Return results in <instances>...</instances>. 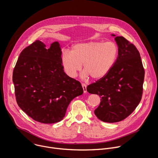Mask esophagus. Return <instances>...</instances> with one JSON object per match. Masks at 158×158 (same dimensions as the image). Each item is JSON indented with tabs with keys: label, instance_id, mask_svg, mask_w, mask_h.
<instances>
[{
	"label": "esophagus",
	"instance_id": "34e87169",
	"mask_svg": "<svg viewBox=\"0 0 158 158\" xmlns=\"http://www.w3.org/2000/svg\"><path fill=\"white\" fill-rule=\"evenodd\" d=\"M82 88H83L84 93H87V85H86V84H82Z\"/></svg>",
	"mask_w": 158,
	"mask_h": 158
}]
</instances>
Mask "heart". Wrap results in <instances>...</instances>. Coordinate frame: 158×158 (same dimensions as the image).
<instances>
[{
  "label": "heart",
  "mask_w": 158,
  "mask_h": 158,
  "mask_svg": "<svg viewBox=\"0 0 158 158\" xmlns=\"http://www.w3.org/2000/svg\"><path fill=\"white\" fill-rule=\"evenodd\" d=\"M118 53L116 44L112 42L89 41L74 44L71 52L65 51L61 62L66 74L74 78L82 69L84 78L91 76L99 80L105 77L113 67Z\"/></svg>",
  "instance_id": "b5f03b06"
}]
</instances>
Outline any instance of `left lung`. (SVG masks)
I'll use <instances>...</instances> for the list:
<instances>
[{
  "mask_svg": "<svg viewBox=\"0 0 158 158\" xmlns=\"http://www.w3.org/2000/svg\"><path fill=\"white\" fill-rule=\"evenodd\" d=\"M115 37L118 46L117 59L109 73L87 87L90 94L101 97L94 114L101 121H123L136 108L143 95L144 69L140 54L134 45L123 36Z\"/></svg>",
  "mask_w": 158,
  "mask_h": 158,
  "instance_id": "1",
  "label": "left lung"
}]
</instances>
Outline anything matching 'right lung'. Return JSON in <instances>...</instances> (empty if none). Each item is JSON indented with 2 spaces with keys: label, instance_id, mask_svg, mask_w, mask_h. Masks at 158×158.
Returning a JSON list of instances; mask_svg holds the SVG:
<instances>
[{
  "label": "right lung",
  "instance_id": "add662e5",
  "mask_svg": "<svg viewBox=\"0 0 158 158\" xmlns=\"http://www.w3.org/2000/svg\"><path fill=\"white\" fill-rule=\"evenodd\" d=\"M46 47L37 40L21 52L12 81L20 108L37 122L52 124L62 120L69 103L82 94L83 89L64 73L59 43Z\"/></svg>",
  "mask_w": 158,
  "mask_h": 158
}]
</instances>
